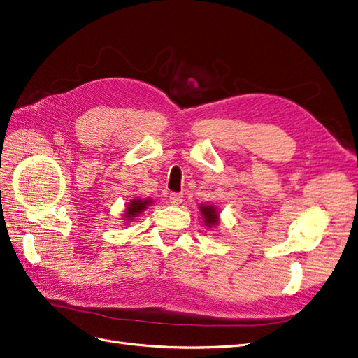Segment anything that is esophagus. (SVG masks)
Returning <instances> with one entry per match:
<instances>
[{"mask_svg":"<svg viewBox=\"0 0 358 358\" xmlns=\"http://www.w3.org/2000/svg\"><path fill=\"white\" fill-rule=\"evenodd\" d=\"M169 202L172 205H180L182 202V193H171L169 194Z\"/></svg>","mask_w":358,"mask_h":358,"instance_id":"1","label":"esophagus"}]
</instances>
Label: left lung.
I'll return each instance as SVG.
<instances>
[{
    "label": "left lung",
    "mask_w": 358,
    "mask_h": 358,
    "mask_svg": "<svg viewBox=\"0 0 358 358\" xmlns=\"http://www.w3.org/2000/svg\"><path fill=\"white\" fill-rule=\"evenodd\" d=\"M201 210H202V215H203V221H205V226L208 227H213V226H217V224L220 222V218H218V210L215 206H210V205H202L201 206Z\"/></svg>",
    "instance_id": "obj_1"
}]
</instances>
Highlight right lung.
Listing matches in <instances>:
<instances>
[{
  "label": "right lung",
  "mask_w": 358,
  "mask_h": 358,
  "mask_svg": "<svg viewBox=\"0 0 358 358\" xmlns=\"http://www.w3.org/2000/svg\"><path fill=\"white\" fill-rule=\"evenodd\" d=\"M148 203H149V201L132 199V201L128 203L127 209H125L124 217H125L127 220H134V217H137L138 214H141L143 210H144L145 208H148Z\"/></svg>",
  "instance_id": "add662e5"
}]
</instances>
